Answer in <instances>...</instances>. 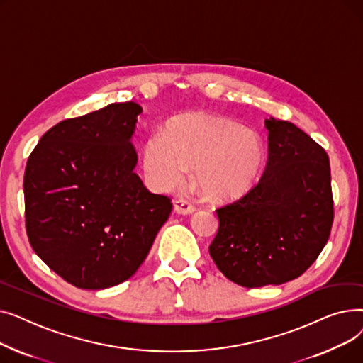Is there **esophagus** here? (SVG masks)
<instances>
[{"label": "esophagus", "instance_id": "esophagus-1", "mask_svg": "<svg viewBox=\"0 0 363 363\" xmlns=\"http://www.w3.org/2000/svg\"><path fill=\"white\" fill-rule=\"evenodd\" d=\"M174 211L178 215H191L196 211V207L184 199H178L174 201Z\"/></svg>", "mask_w": 363, "mask_h": 363}]
</instances>
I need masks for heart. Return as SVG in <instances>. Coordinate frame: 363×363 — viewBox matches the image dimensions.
<instances>
[{"instance_id":"obj_1","label":"heart","mask_w":363,"mask_h":363,"mask_svg":"<svg viewBox=\"0 0 363 363\" xmlns=\"http://www.w3.org/2000/svg\"><path fill=\"white\" fill-rule=\"evenodd\" d=\"M266 150L257 132L206 114L172 119L162 137L151 138L144 151L150 182L162 191L184 184L194 169V182L204 199L226 201L241 197L257 182Z\"/></svg>"}]
</instances>
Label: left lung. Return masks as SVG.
<instances>
[{"label": "left lung", "instance_id": "left-lung-1", "mask_svg": "<svg viewBox=\"0 0 363 363\" xmlns=\"http://www.w3.org/2000/svg\"><path fill=\"white\" fill-rule=\"evenodd\" d=\"M269 156L257 185L218 208L208 252L218 269L247 289L300 277L325 247L334 219L330 159L296 125L266 119Z\"/></svg>", "mask_w": 363, "mask_h": 363}]
</instances>
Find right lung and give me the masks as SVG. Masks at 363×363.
<instances>
[{
	"mask_svg": "<svg viewBox=\"0 0 363 363\" xmlns=\"http://www.w3.org/2000/svg\"><path fill=\"white\" fill-rule=\"evenodd\" d=\"M143 107L111 103L47 130L28 159L26 233L51 271L84 290L118 285L138 271L172 212L133 172Z\"/></svg>",
	"mask_w": 363,
	"mask_h": 363,
	"instance_id": "add662e5",
	"label": "right lung"
}]
</instances>
